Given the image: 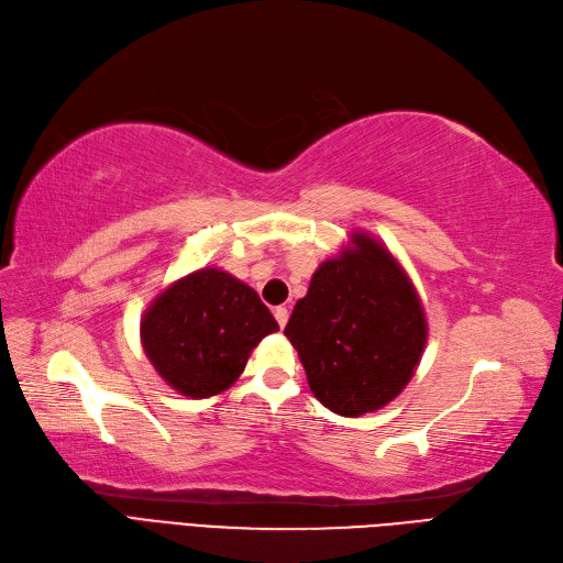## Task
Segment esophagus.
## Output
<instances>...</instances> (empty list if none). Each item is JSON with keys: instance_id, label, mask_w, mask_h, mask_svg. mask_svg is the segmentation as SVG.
Returning a JSON list of instances; mask_svg holds the SVG:
<instances>
[{"instance_id": "34e87169", "label": "esophagus", "mask_w": 563, "mask_h": 563, "mask_svg": "<svg viewBox=\"0 0 563 563\" xmlns=\"http://www.w3.org/2000/svg\"><path fill=\"white\" fill-rule=\"evenodd\" d=\"M275 319H277V323L284 328L286 321H288V307H284V305L275 307Z\"/></svg>"}]
</instances>
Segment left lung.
Masks as SVG:
<instances>
[{
	"instance_id": "left-lung-1",
	"label": "left lung",
	"mask_w": 563,
	"mask_h": 563,
	"mask_svg": "<svg viewBox=\"0 0 563 563\" xmlns=\"http://www.w3.org/2000/svg\"><path fill=\"white\" fill-rule=\"evenodd\" d=\"M284 335L328 410L358 417L389 405L421 361L426 314L398 261L365 232L319 265Z\"/></svg>"
}]
</instances>
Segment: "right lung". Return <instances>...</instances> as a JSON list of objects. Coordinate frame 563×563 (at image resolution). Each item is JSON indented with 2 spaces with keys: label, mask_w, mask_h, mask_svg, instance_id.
<instances>
[{
  "label": "right lung",
  "mask_w": 563,
  "mask_h": 563,
  "mask_svg": "<svg viewBox=\"0 0 563 563\" xmlns=\"http://www.w3.org/2000/svg\"><path fill=\"white\" fill-rule=\"evenodd\" d=\"M279 323L258 294L219 267L167 286L142 317V346L156 373L188 398L217 396L242 375Z\"/></svg>",
  "instance_id": "right-lung-1"
}]
</instances>
